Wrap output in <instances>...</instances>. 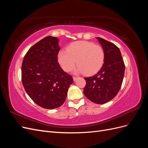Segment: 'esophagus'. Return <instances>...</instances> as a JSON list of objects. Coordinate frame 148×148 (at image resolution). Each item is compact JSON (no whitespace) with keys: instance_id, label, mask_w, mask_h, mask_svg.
<instances>
[{"instance_id":"obj_1","label":"esophagus","mask_w":148,"mask_h":148,"mask_svg":"<svg viewBox=\"0 0 148 148\" xmlns=\"http://www.w3.org/2000/svg\"><path fill=\"white\" fill-rule=\"evenodd\" d=\"M78 78V77H73V81H74V82H75V81H76V80H77V79Z\"/></svg>"}]
</instances>
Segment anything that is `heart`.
Instances as JSON below:
<instances>
[{"mask_svg":"<svg viewBox=\"0 0 148 148\" xmlns=\"http://www.w3.org/2000/svg\"><path fill=\"white\" fill-rule=\"evenodd\" d=\"M104 52L102 47L92 42L76 41L58 53L57 59L62 69L69 71L77 62V73L84 72L88 75L96 73L104 62Z\"/></svg>","mask_w":148,"mask_h":148,"instance_id":"heart-1","label":"heart"}]
</instances>
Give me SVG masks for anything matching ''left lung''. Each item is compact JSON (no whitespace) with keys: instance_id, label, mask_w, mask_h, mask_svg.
Instances as JSON below:
<instances>
[{"instance_id":"left-lung-1","label":"left lung","mask_w":148,"mask_h":148,"mask_svg":"<svg viewBox=\"0 0 148 148\" xmlns=\"http://www.w3.org/2000/svg\"><path fill=\"white\" fill-rule=\"evenodd\" d=\"M97 39L104 52V62L96 75L84 78L86 84L83 92L91 102L103 104L118 94L123 82L125 64L117 46L101 38Z\"/></svg>"}]
</instances>
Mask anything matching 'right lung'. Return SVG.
Masks as SVG:
<instances>
[{"mask_svg":"<svg viewBox=\"0 0 148 148\" xmlns=\"http://www.w3.org/2000/svg\"><path fill=\"white\" fill-rule=\"evenodd\" d=\"M59 39L51 36L31 47L21 65V81L26 93L36 104L53 109L64 104L72 77L57 62Z\"/></svg>","mask_w":148,"mask_h":148,"instance_id":"add662e5","label":"right lung"}]
</instances>
